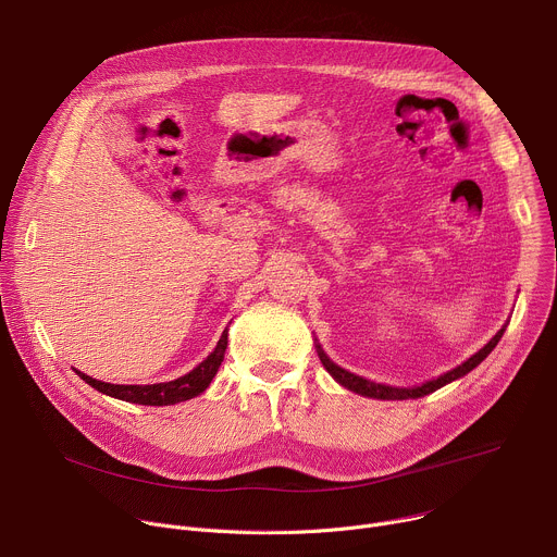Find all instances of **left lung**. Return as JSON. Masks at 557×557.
<instances>
[{
    "instance_id": "1",
    "label": "left lung",
    "mask_w": 557,
    "mask_h": 557,
    "mask_svg": "<svg viewBox=\"0 0 557 557\" xmlns=\"http://www.w3.org/2000/svg\"><path fill=\"white\" fill-rule=\"evenodd\" d=\"M505 330H507V325H505L496 336H493L480 351H475V354H473L471 358H467L462 364H458L456 369H451V372H447V374H443V376H438V379H434V381H426V383H422V385H418V387H389V385L372 383V381H367V379H362V376H356V374L347 372V369L338 367L336 362H332L330 356L321 349V345H317V351H319V358H321L323 367L327 369V372H330L345 389L356 392V394L367 396V398H379V400H407V398L426 396V394H431V392H436V389L449 385L451 381H458V379H462L465 374H469L471 369L478 367V364L493 351V347L498 345V341L503 338Z\"/></svg>"
}]
</instances>
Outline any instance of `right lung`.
I'll return each instance as SVG.
<instances>
[{"instance_id": "obj_1", "label": "right lung", "mask_w": 557, "mask_h": 557, "mask_svg": "<svg viewBox=\"0 0 557 557\" xmlns=\"http://www.w3.org/2000/svg\"><path fill=\"white\" fill-rule=\"evenodd\" d=\"M227 349V330L221 334L214 351L199 362L190 374H185L176 381L170 383H154V385H112V383H101L92 376H86L84 372H75L79 374L82 381H86L90 387H95L97 392L119 398V400H126V403H135V405H152V407H163V405H176L183 400H190L199 394H203L212 379L216 376L219 367L223 362Z\"/></svg>"}]
</instances>
